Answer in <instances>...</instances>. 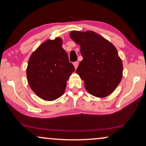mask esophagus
Listing matches in <instances>:
<instances>
[{
  "label": "esophagus",
  "mask_w": 146,
  "mask_h": 146,
  "mask_svg": "<svg viewBox=\"0 0 146 146\" xmlns=\"http://www.w3.org/2000/svg\"><path fill=\"white\" fill-rule=\"evenodd\" d=\"M73 64H74V66L75 69H76L78 66V62H74L73 63Z\"/></svg>",
  "instance_id": "34e87169"
}]
</instances>
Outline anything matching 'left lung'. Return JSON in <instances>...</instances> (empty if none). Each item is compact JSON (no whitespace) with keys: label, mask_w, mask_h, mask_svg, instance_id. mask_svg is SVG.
Returning <instances> with one entry per match:
<instances>
[{"label":"left lung","mask_w":146,"mask_h":146,"mask_svg":"<svg viewBox=\"0 0 146 146\" xmlns=\"http://www.w3.org/2000/svg\"><path fill=\"white\" fill-rule=\"evenodd\" d=\"M70 36L80 46L83 60L76 72L83 80L86 90L98 98L111 94L123 76V63L116 48L92 31H72Z\"/></svg>","instance_id":"8db88e82"}]
</instances>
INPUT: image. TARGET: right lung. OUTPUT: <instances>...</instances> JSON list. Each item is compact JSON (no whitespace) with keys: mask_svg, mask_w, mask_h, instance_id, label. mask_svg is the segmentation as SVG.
<instances>
[{"mask_svg":"<svg viewBox=\"0 0 146 146\" xmlns=\"http://www.w3.org/2000/svg\"><path fill=\"white\" fill-rule=\"evenodd\" d=\"M57 37L41 44L29 58L27 68L29 84L41 99L55 100L64 93L67 81L75 71Z\"/></svg>","mask_w":146,"mask_h":146,"instance_id":"1","label":"right lung"}]
</instances>
